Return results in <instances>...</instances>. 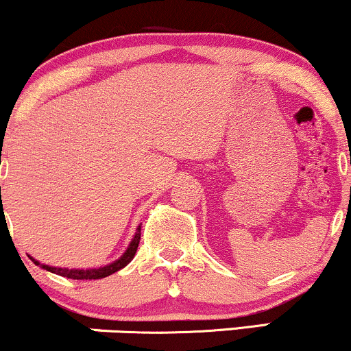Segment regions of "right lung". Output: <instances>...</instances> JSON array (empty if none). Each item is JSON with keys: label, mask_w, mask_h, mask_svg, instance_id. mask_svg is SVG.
Wrapping results in <instances>:
<instances>
[{"label": "right lung", "mask_w": 351, "mask_h": 351, "mask_svg": "<svg viewBox=\"0 0 351 351\" xmlns=\"http://www.w3.org/2000/svg\"><path fill=\"white\" fill-rule=\"evenodd\" d=\"M0 164H1V160H0ZM0 191H1V187H0ZM139 240H141V226L136 228V234H134L131 243H129L128 249H125L124 254L121 255L117 261L108 263V265H104V267H96V269H61V267H51V265H46V263L38 262L36 258H33L31 255H29V258L36 263V265L41 267V269L48 270V271H51V274L61 275V277L73 278V280H97V278L109 277V275L116 274L117 270L124 269V267L132 261L134 255H136L137 247H139Z\"/></svg>", "instance_id": "add662e5"}]
</instances>
